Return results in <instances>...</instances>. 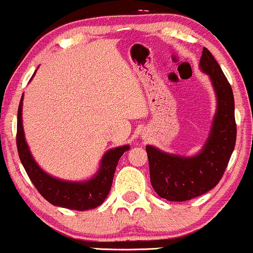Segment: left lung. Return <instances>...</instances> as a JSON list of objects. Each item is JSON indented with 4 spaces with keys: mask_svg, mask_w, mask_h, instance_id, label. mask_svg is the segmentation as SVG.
I'll return each instance as SVG.
<instances>
[{
    "mask_svg": "<svg viewBox=\"0 0 253 253\" xmlns=\"http://www.w3.org/2000/svg\"><path fill=\"white\" fill-rule=\"evenodd\" d=\"M200 66L211 76L217 97L213 127L202 152L185 158L146 146L151 184L156 193L168 201H188L213 189L222 178L236 146L237 124L231 84L206 47Z\"/></svg>",
    "mask_w": 253,
    "mask_h": 253,
    "instance_id": "left-lung-1",
    "label": "left lung"
}]
</instances>
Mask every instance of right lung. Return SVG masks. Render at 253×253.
Wrapping results in <instances>:
<instances>
[{
  "mask_svg": "<svg viewBox=\"0 0 253 253\" xmlns=\"http://www.w3.org/2000/svg\"><path fill=\"white\" fill-rule=\"evenodd\" d=\"M22 98L17 109V129L16 146L20 161L24 165L26 172L43 199L58 207L68 208L74 211L94 210L102 205L112 188L113 177L120 157L129 150L128 145L117 147L108 151L102 159V165L98 173L92 179L83 183L65 182L54 178L38 167L31 156L27 144H26L24 128L21 121Z\"/></svg>",
  "mask_w": 253,
  "mask_h": 253,
  "instance_id": "right-lung-1",
  "label": "right lung"
}]
</instances>
